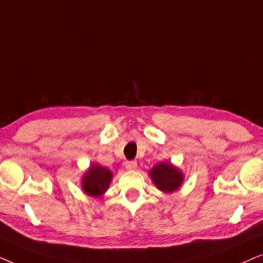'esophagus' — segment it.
<instances>
[{
    "label": "esophagus",
    "instance_id": "esophagus-1",
    "mask_svg": "<svg viewBox=\"0 0 263 263\" xmlns=\"http://www.w3.org/2000/svg\"><path fill=\"white\" fill-rule=\"evenodd\" d=\"M136 167H138V163L136 161H127L125 163V168L129 171H134Z\"/></svg>",
    "mask_w": 263,
    "mask_h": 263
}]
</instances>
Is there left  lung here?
<instances>
[{"label":"left lung","mask_w":263,"mask_h":263,"mask_svg":"<svg viewBox=\"0 0 263 263\" xmlns=\"http://www.w3.org/2000/svg\"><path fill=\"white\" fill-rule=\"evenodd\" d=\"M148 175L157 189L165 194L177 192L184 182V174L170 161H163L151 168Z\"/></svg>","instance_id":"1"}]
</instances>
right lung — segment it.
<instances>
[{"label":"right lung","instance_id":"obj_1","mask_svg":"<svg viewBox=\"0 0 263 263\" xmlns=\"http://www.w3.org/2000/svg\"><path fill=\"white\" fill-rule=\"evenodd\" d=\"M110 168L93 163L81 177V186L85 194L92 197H102L107 192L112 181Z\"/></svg>","mask_w":263,"mask_h":263}]
</instances>
